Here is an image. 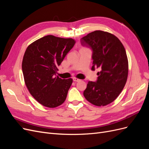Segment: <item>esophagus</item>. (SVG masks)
I'll return each mask as SVG.
<instances>
[{"instance_id": "1", "label": "esophagus", "mask_w": 149, "mask_h": 149, "mask_svg": "<svg viewBox=\"0 0 149 149\" xmlns=\"http://www.w3.org/2000/svg\"><path fill=\"white\" fill-rule=\"evenodd\" d=\"M73 81H74V82H78V81H80L79 79L76 78H73Z\"/></svg>"}]
</instances>
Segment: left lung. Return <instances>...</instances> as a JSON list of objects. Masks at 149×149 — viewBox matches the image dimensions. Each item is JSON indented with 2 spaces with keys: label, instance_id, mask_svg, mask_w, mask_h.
Segmentation results:
<instances>
[{
  "label": "left lung",
  "instance_id": "left-lung-1",
  "mask_svg": "<svg viewBox=\"0 0 149 149\" xmlns=\"http://www.w3.org/2000/svg\"><path fill=\"white\" fill-rule=\"evenodd\" d=\"M81 44L92 49L93 66L101 69L96 82L89 81L83 94L97 106L109 104L118 97L127 81L128 60L125 49L115 35L101 30L81 38Z\"/></svg>",
  "mask_w": 149,
  "mask_h": 149
}]
</instances>
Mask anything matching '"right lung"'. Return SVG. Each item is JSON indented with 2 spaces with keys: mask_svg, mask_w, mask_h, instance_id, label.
<instances>
[{
  "mask_svg": "<svg viewBox=\"0 0 149 149\" xmlns=\"http://www.w3.org/2000/svg\"><path fill=\"white\" fill-rule=\"evenodd\" d=\"M75 43L72 38L47 35L26 48L22 65L25 83L31 95L43 106L53 108L65 102L73 79H63L56 74Z\"/></svg>",
  "mask_w": 149,
  "mask_h": 149,
  "instance_id": "right-lung-1",
  "label": "right lung"
}]
</instances>
